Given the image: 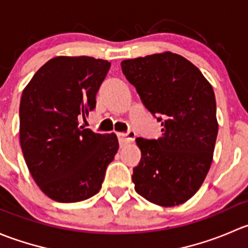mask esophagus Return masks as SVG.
<instances>
[{"mask_svg": "<svg viewBox=\"0 0 248 248\" xmlns=\"http://www.w3.org/2000/svg\"><path fill=\"white\" fill-rule=\"evenodd\" d=\"M134 138H136V132L134 131H128L127 133H117V139H119L120 145L133 141Z\"/></svg>", "mask_w": 248, "mask_h": 248, "instance_id": "obj_1", "label": "esophagus"}]
</instances>
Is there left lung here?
<instances>
[{
	"label": "left lung",
	"mask_w": 248,
	"mask_h": 248,
	"mask_svg": "<svg viewBox=\"0 0 248 248\" xmlns=\"http://www.w3.org/2000/svg\"><path fill=\"white\" fill-rule=\"evenodd\" d=\"M121 68L162 126L158 139H136L141 158L133 168L134 189L161 206L182 204L211 167L218 132L212 86L193 63L172 52L124 60Z\"/></svg>",
	"instance_id": "1"
}]
</instances>
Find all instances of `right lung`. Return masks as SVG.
Wrapping results in <instances>:
<instances>
[{
  "instance_id": "right-lung-1",
  "label": "right lung",
  "mask_w": 248,
  "mask_h": 248,
  "mask_svg": "<svg viewBox=\"0 0 248 248\" xmlns=\"http://www.w3.org/2000/svg\"><path fill=\"white\" fill-rule=\"evenodd\" d=\"M110 62L57 56L37 71L20 101V145L32 177L44 194L77 202L102 188L119 149L116 136L80 126L96 108V94Z\"/></svg>"
}]
</instances>
